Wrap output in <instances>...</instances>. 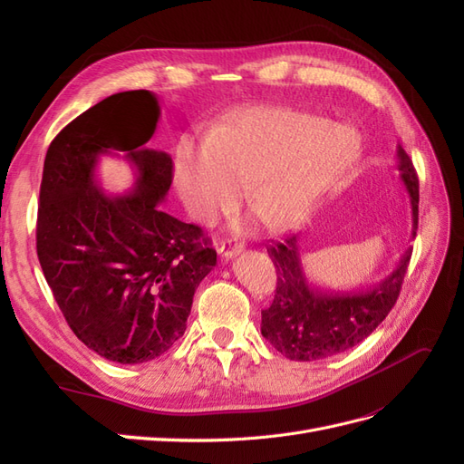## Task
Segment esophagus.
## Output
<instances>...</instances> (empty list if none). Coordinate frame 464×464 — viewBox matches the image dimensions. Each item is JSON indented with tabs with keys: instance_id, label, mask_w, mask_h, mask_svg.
I'll return each instance as SVG.
<instances>
[{
	"instance_id": "1",
	"label": "esophagus",
	"mask_w": 464,
	"mask_h": 464,
	"mask_svg": "<svg viewBox=\"0 0 464 464\" xmlns=\"http://www.w3.org/2000/svg\"><path fill=\"white\" fill-rule=\"evenodd\" d=\"M242 251H244V244L237 242L236 237H234V240L222 242L220 247H218V254H220L224 259H232V257H236L237 254H242Z\"/></svg>"
}]
</instances>
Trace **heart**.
<instances>
[{"label":"heart","mask_w":464,"mask_h":464,"mask_svg":"<svg viewBox=\"0 0 464 464\" xmlns=\"http://www.w3.org/2000/svg\"><path fill=\"white\" fill-rule=\"evenodd\" d=\"M358 152L354 131L290 108L249 110L210 139H184L174 184L189 213L215 222L246 198L266 227L302 222Z\"/></svg>","instance_id":"obj_1"}]
</instances>
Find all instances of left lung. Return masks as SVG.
<instances>
[{
  "label": "left lung",
  "mask_w": 464,
  "mask_h": 464,
  "mask_svg": "<svg viewBox=\"0 0 464 464\" xmlns=\"http://www.w3.org/2000/svg\"><path fill=\"white\" fill-rule=\"evenodd\" d=\"M397 170L412 208V237L418 228V178L409 154L397 145ZM276 269L273 304L261 312V334L288 360L331 358L360 344L395 305L409 266V247L382 283L356 290H321L307 280L298 236L266 247Z\"/></svg>",
  "instance_id": "8db88e82"
}]
</instances>
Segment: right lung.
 <instances>
[{
    "instance_id": "1",
    "label": "right lung",
    "mask_w": 464,
    "mask_h": 464,
    "mask_svg": "<svg viewBox=\"0 0 464 464\" xmlns=\"http://www.w3.org/2000/svg\"><path fill=\"white\" fill-rule=\"evenodd\" d=\"M159 118L150 91L111 94L65 125L42 172L36 251L46 283L77 339L118 363L164 354L217 265L201 228L162 210L172 159L147 147ZM110 153L136 170L121 196L97 181V162Z\"/></svg>"
}]
</instances>
